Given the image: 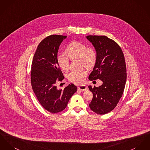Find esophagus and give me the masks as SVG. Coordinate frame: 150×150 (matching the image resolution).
Listing matches in <instances>:
<instances>
[{"label": "esophagus", "mask_w": 150, "mask_h": 150, "mask_svg": "<svg viewBox=\"0 0 150 150\" xmlns=\"http://www.w3.org/2000/svg\"><path fill=\"white\" fill-rule=\"evenodd\" d=\"M78 90L83 91L87 90H88V88H87L86 86H79V87H78Z\"/></svg>", "instance_id": "1"}]
</instances>
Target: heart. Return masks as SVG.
Returning <instances> with one entry per match:
<instances>
[{"mask_svg": "<svg viewBox=\"0 0 150 150\" xmlns=\"http://www.w3.org/2000/svg\"><path fill=\"white\" fill-rule=\"evenodd\" d=\"M65 52L68 57L63 54H59L57 58L58 66L64 71H68L69 69V59H79L81 66L88 68L93 67L96 62L97 55L95 49L91 47H87L79 42L70 43L66 48ZM87 74V72L85 69L72 71L68 75V79L71 82L82 84L84 82Z\"/></svg>", "mask_w": 150, "mask_h": 150, "instance_id": "obj_1", "label": "heart"}]
</instances>
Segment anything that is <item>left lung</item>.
Here are the masks:
<instances>
[{
  "instance_id": "8db88e82",
  "label": "left lung",
  "mask_w": 150,
  "mask_h": 150,
  "mask_svg": "<svg viewBox=\"0 0 150 150\" xmlns=\"http://www.w3.org/2000/svg\"><path fill=\"white\" fill-rule=\"evenodd\" d=\"M87 38L95 47L97 55L88 79L103 81L98 87L88 86L93 93L89 106L94 112L104 115L115 108L123 93L127 79L125 59L120 47L107 36L88 35Z\"/></svg>"
}]
</instances>
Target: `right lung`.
Listing matches in <instances>:
<instances>
[{
  "instance_id": "1",
  "label": "right lung",
  "mask_w": 150,
  "mask_h": 150,
  "mask_svg": "<svg viewBox=\"0 0 150 150\" xmlns=\"http://www.w3.org/2000/svg\"><path fill=\"white\" fill-rule=\"evenodd\" d=\"M66 38L52 35L45 38L36 50L31 65L33 91L42 106L53 114L64 110L78 89L72 83L63 89L58 90L56 86L57 81H62L64 78L57 58L59 47Z\"/></svg>"
}]
</instances>
